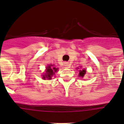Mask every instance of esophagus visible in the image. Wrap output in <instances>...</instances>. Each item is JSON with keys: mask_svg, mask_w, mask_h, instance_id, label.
<instances>
[{"mask_svg": "<svg viewBox=\"0 0 124 124\" xmlns=\"http://www.w3.org/2000/svg\"><path fill=\"white\" fill-rule=\"evenodd\" d=\"M64 65H65L66 67H69L70 64H69V62H65V63H64Z\"/></svg>", "mask_w": 124, "mask_h": 124, "instance_id": "obj_1", "label": "esophagus"}]
</instances>
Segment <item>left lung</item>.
I'll return each mask as SVG.
<instances>
[{"mask_svg": "<svg viewBox=\"0 0 124 124\" xmlns=\"http://www.w3.org/2000/svg\"><path fill=\"white\" fill-rule=\"evenodd\" d=\"M85 74H86V70H85V69H83V70H79V77L83 78Z\"/></svg>", "mask_w": 124, "mask_h": 124, "instance_id": "left-lung-1", "label": "left lung"}]
</instances>
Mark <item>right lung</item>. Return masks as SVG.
I'll return each instance as SVG.
<instances>
[{
	"label": "right lung",
	"instance_id": "add662e5",
	"mask_svg": "<svg viewBox=\"0 0 124 124\" xmlns=\"http://www.w3.org/2000/svg\"><path fill=\"white\" fill-rule=\"evenodd\" d=\"M58 69V68H56L55 67H52V65H48L47 67H46V74L45 75H43V79H45V78H48V79H50L52 76L55 74V72H56Z\"/></svg>",
	"mask_w": 124,
	"mask_h": 124
}]
</instances>
